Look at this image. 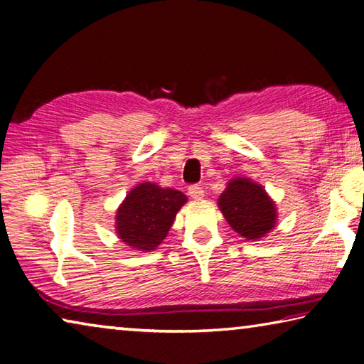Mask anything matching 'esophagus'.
Instances as JSON below:
<instances>
[{
	"instance_id": "obj_1",
	"label": "esophagus",
	"mask_w": 364,
	"mask_h": 364,
	"mask_svg": "<svg viewBox=\"0 0 364 364\" xmlns=\"http://www.w3.org/2000/svg\"><path fill=\"white\" fill-rule=\"evenodd\" d=\"M188 194L193 197L194 200H200V199H204V188L200 186V184H193V186H189L188 188Z\"/></svg>"
}]
</instances>
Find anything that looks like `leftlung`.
<instances>
[{
    "mask_svg": "<svg viewBox=\"0 0 364 364\" xmlns=\"http://www.w3.org/2000/svg\"><path fill=\"white\" fill-rule=\"evenodd\" d=\"M221 213L234 231L247 239H260L273 230L276 221L274 202L262 186L247 178H236L228 183L220 196Z\"/></svg>",
    "mask_w": 364,
    "mask_h": 364,
    "instance_id": "obj_1",
    "label": "left lung"
}]
</instances>
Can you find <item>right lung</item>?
<instances>
[{"label":"right lung","instance_id":"1","mask_svg":"<svg viewBox=\"0 0 364 364\" xmlns=\"http://www.w3.org/2000/svg\"><path fill=\"white\" fill-rule=\"evenodd\" d=\"M188 200L181 191L143 183L132 189L117 210V234L138 250H154L167 237L176 212Z\"/></svg>","mask_w":364,"mask_h":364}]
</instances>
